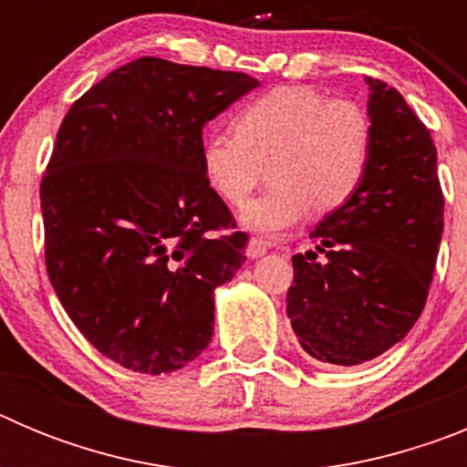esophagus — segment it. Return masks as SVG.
Listing matches in <instances>:
<instances>
[{
	"mask_svg": "<svg viewBox=\"0 0 467 467\" xmlns=\"http://www.w3.org/2000/svg\"><path fill=\"white\" fill-rule=\"evenodd\" d=\"M266 250H269V247H266V243H262V241H259V238H250V241H247L245 253H247V257H250V259L262 257V254L266 253Z\"/></svg>",
	"mask_w": 467,
	"mask_h": 467,
	"instance_id": "esophagus-1",
	"label": "esophagus"
}]
</instances>
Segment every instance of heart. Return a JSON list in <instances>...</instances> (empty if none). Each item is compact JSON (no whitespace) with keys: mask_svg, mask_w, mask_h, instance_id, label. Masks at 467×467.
Returning a JSON list of instances; mask_svg holds the SVG:
<instances>
[{"mask_svg":"<svg viewBox=\"0 0 467 467\" xmlns=\"http://www.w3.org/2000/svg\"><path fill=\"white\" fill-rule=\"evenodd\" d=\"M372 142V119L358 102L329 100L308 86H278L238 111L234 133H210L201 142V168L226 203L243 205L269 166L274 187L238 220L243 229L278 238L308 208L334 213L356 196Z\"/></svg>","mask_w":467,"mask_h":467,"instance_id":"heart-1","label":"heart"}]
</instances>
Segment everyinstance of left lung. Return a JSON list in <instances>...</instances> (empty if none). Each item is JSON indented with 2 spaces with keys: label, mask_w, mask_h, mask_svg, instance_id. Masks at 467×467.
I'll list each match as a JSON object with an SVG mask.
<instances>
[{
  "label": "left lung",
  "mask_w": 467,
  "mask_h": 467,
  "mask_svg": "<svg viewBox=\"0 0 467 467\" xmlns=\"http://www.w3.org/2000/svg\"><path fill=\"white\" fill-rule=\"evenodd\" d=\"M372 159L344 208L292 257L287 317L301 348L329 365L374 360L407 337L426 306L444 229L431 130L407 100L367 77Z\"/></svg>",
  "instance_id": "obj_1"
}]
</instances>
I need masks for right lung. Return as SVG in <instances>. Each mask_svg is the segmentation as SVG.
<instances>
[{"label": "right lung", "mask_w": 467, "mask_h": 467, "mask_svg": "<svg viewBox=\"0 0 467 467\" xmlns=\"http://www.w3.org/2000/svg\"><path fill=\"white\" fill-rule=\"evenodd\" d=\"M259 81L138 57L69 107L41 213L57 299L102 356L140 374L208 348L214 290L245 262V234L201 168L203 126Z\"/></svg>", "instance_id": "obj_1"}]
</instances>
